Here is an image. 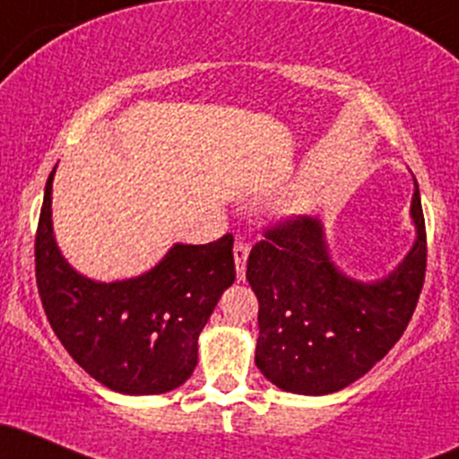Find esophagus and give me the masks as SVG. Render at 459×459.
Listing matches in <instances>:
<instances>
[{"label":"esophagus","instance_id":"esophagus-1","mask_svg":"<svg viewBox=\"0 0 459 459\" xmlns=\"http://www.w3.org/2000/svg\"><path fill=\"white\" fill-rule=\"evenodd\" d=\"M248 253L250 246L246 241H238L233 248V256H235V270H238V279L241 281L246 276V261H248Z\"/></svg>","mask_w":459,"mask_h":459}]
</instances>
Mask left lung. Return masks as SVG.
I'll return each instance as SVG.
<instances>
[{
  "label": "left lung",
  "mask_w": 459,
  "mask_h": 459,
  "mask_svg": "<svg viewBox=\"0 0 459 459\" xmlns=\"http://www.w3.org/2000/svg\"><path fill=\"white\" fill-rule=\"evenodd\" d=\"M416 241L399 268L359 283L335 268L320 220L287 218L265 229L246 279L259 300L255 364L291 394L322 396L364 377L399 342L425 283L420 191L411 198Z\"/></svg>",
  "instance_id": "1"
}]
</instances>
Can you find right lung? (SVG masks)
I'll list each match as a JSON object with an SVG mask.
<instances>
[{
  "mask_svg": "<svg viewBox=\"0 0 459 459\" xmlns=\"http://www.w3.org/2000/svg\"><path fill=\"white\" fill-rule=\"evenodd\" d=\"M54 172L34 239L39 296L54 333L75 364L110 390L163 394L183 385L198 364L200 331L235 281L233 235L176 244L145 274L98 283L78 274L54 239Z\"/></svg>",
  "mask_w": 459,
  "mask_h": 459,
  "instance_id": "obj_1",
  "label": "right lung"
}]
</instances>
